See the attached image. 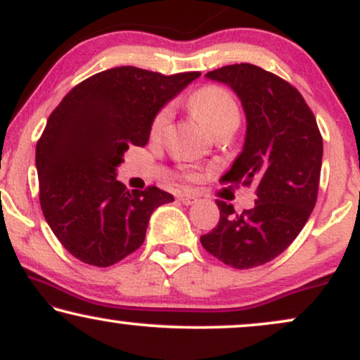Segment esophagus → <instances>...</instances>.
<instances>
[{"label":"esophagus","instance_id":"34e87169","mask_svg":"<svg viewBox=\"0 0 360 360\" xmlns=\"http://www.w3.org/2000/svg\"><path fill=\"white\" fill-rule=\"evenodd\" d=\"M177 200H179L183 205H193L194 201L198 200V194L188 193V191H181L179 194H177Z\"/></svg>","mask_w":360,"mask_h":360}]
</instances>
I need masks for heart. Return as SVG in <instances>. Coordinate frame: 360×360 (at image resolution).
<instances>
[{
  "label": "heart",
  "mask_w": 360,
  "mask_h": 360,
  "mask_svg": "<svg viewBox=\"0 0 360 360\" xmlns=\"http://www.w3.org/2000/svg\"><path fill=\"white\" fill-rule=\"evenodd\" d=\"M189 108L194 117L200 120L210 134L225 130V128H237L240 123V110L232 94L220 86H205L198 89L189 98ZM171 120V110L162 108L152 120L150 134L152 137H159L164 134Z\"/></svg>",
  "instance_id": "heart-1"
}]
</instances>
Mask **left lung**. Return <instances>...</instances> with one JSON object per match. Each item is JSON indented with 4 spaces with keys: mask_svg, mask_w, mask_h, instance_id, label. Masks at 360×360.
Masks as SVG:
<instances>
[{
    "mask_svg": "<svg viewBox=\"0 0 360 360\" xmlns=\"http://www.w3.org/2000/svg\"><path fill=\"white\" fill-rule=\"evenodd\" d=\"M206 77L230 86L247 118L242 152L221 181L254 183L257 200L242 213L218 200L220 221L200 240L226 266L252 269L283 254L308 221L318 196L323 139L300 91L276 74L233 64Z\"/></svg>",
    "mask_w": 360,
    "mask_h": 360,
    "instance_id": "1",
    "label": "left lung"
}]
</instances>
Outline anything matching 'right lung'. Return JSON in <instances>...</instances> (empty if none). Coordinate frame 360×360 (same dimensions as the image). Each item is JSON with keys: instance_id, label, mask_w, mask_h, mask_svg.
<instances>
[{"instance_id": "1", "label": "right lung", "mask_w": 360, "mask_h": 360, "mask_svg": "<svg viewBox=\"0 0 360 360\" xmlns=\"http://www.w3.org/2000/svg\"><path fill=\"white\" fill-rule=\"evenodd\" d=\"M200 72L164 76L122 65L69 91L37 142L40 206L59 242L81 262L108 267L146 240L148 218L174 196L155 186L130 191L117 167L148 142L152 120Z\"/></svg>"}]
</instances>
